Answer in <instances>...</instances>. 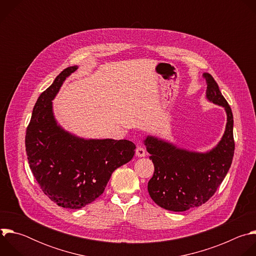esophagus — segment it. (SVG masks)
Returning a JSON list of instances; mask_svg holds the SVG:
<instances>
[{
  "label": "esophagus",
  "instance_id": "34e87169",
  "mask_svg": "<svg viewBox=\"0 0 256 256\" xmlns=\"http://www.w3.org/2000/svg\"><path fill=\"white\" fill-rule=\"evenodd\" d=\"M136 155L138 157H144L146 156V150L142 146H138L136 149Z\"/></svg>",
  "mask_w": 256,
  "mask_h": 256
}]
</instances>
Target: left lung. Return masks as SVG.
Listing matches in <instances>:
<instances>
[{
	"label": "left lung",
	"mask_w": 256,
	"mask_h": 256,
	"mask_svg": "<svg viewBox=\"0 0 256 256\" xmlns=\"http://www.w3.org/2000/svg\"><path fill=\"white\" fill-rule=\"evenodd\" d=\"M204 78L206 98L225 107L227 112L226 130L216 147L208 153H194L154 136L144 140L155 167L148 182L149 194L158 206L173 212H184L206 202L221 186L234 156L231 107L212 76L204 72Z\"/></svg>",
	"instance_id": "left-lung-1"
}]
</instances>
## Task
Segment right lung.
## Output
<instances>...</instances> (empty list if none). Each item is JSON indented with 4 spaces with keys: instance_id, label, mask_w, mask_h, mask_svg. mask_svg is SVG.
Listing matches in <instances>:
<instances>
[{
    "instance_id": "right-lung-1",
    "label": "right lung",
    "mask_w": 256,
    "mask_h": 256,
    "mask_svg": "<svg viewBox=\"0 0 256 256\" xmlns=\"http://www.w3.org/2000/svg\"><path fill=\"white\" fill-rule=\"evenodd\" d=\"M77 68H64L40 94L25 136L28 163L40 188L58 206L72 210L100 196L112 172L130 161L136 149L128 140H84L56 124L52 100Z\"/></svg>"
}]
</instances>
